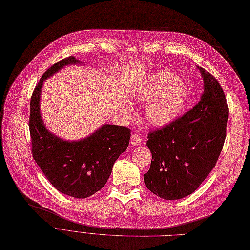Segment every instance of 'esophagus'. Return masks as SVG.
I'll list each match as a JSON object with an SVG mask.
<instances>
[{
    "mask_svg": "<svg viewBox=\"0 0 250 250\" xmlns=\"http://www.w3.org/2000/svg\"><path fill=\"white\" fill-rule=\"evenodd\" d=\"M130 141H131V145L135 146H138L141 145L140 137L137 134H132L131 138H130Z\"/></svg>",
    "mask_w": 250,
    "mask_h": 250,
    "instance_id": "obj_1",
    "label": "esophagus"
}]
</instances>
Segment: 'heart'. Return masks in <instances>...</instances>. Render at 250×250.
Instances as JSON below:
<instances>
[{"label":"heart","instance_id":"heart-1","mask_svg":"<svg viewBox=\"0 0 250 250\" xmlns=\"http://www.w3.org/2000/svg\"><path fill=\"white\" fill-rule=\"evenodd\" d=\"M137 98L149 104L146 113L149 123L164 126L182 112L187 99V87L177 75L162 72L150 78Z\"/></svg>","mask_w":250,"mask_h":250}]
</instances>
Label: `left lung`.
<instances>
[{
    "mask_svg": "<svg viewBox=\"0 0 250 250\" xmlns=\"http://www.w3.org/2000/svg\"><path fill=\"white\" fill-rule=\"evenodd\" d=\"M205 91L193 109L162 128L150 130L151 152L145 184L161 198L175 200L193 193L215 167L223 149L228 105L215 76L198 67Z\"/></svg>",
    "mask_w": 250,
    "mask_h": 250,
    "instance_id": "8db88e82",
    "label": "left lung"
}]
</instances>
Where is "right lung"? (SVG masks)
Listing matches in <instances>:
<instances>
[{
	"mask_svg": "<svg viewBox=\"0 0 250 250\" xmlns=\"http://www.w3.org/2000/svg\"><path fill=\"white\" fill-rule=\"evenodd\" d=\"M74 63L78 60L70 56L42 74L30 100L29 131L32 157L47 180L66 195L86 198L104 186L114 163L128 147L131 134L126 127L104 124L84 139L65 141L44 127L40 113L42 81L62 67Z\"/></svg>",
	"mask_w": 250,
	"mask_h": 250,
	"instance_id": "right-lung-1",
	"label": "right lung"
}]
</instances>
